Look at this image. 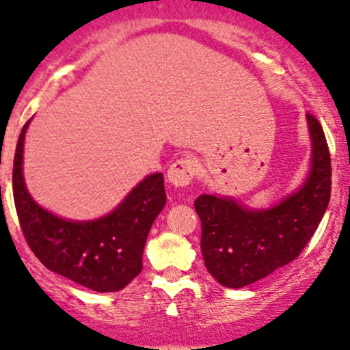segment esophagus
Here are the masks:
<instances>
[{"label": "esophagus", "instance_id": "esophagus-1", "mask_svg": "<svg viewBox=\"0 0 350 350\" xmlns=\"http://www.w3.org/2000/svg\"><path fill=\"white\" fill-rule=\"evenodd\" d=\"M195 174H197V162H195V159L190 155H183L169 167L167 179L171 185L178 186V188H186L193 181Z\"/></svg>", "mask_w": 350, "mask_h": 350}]
</instances>
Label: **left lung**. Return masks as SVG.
Wrapping results in <instances>:
<instances>
[{"label":"left lung","instance_id":"left-lung-1","mask_svg":"<svg viewBox=\"0 0 350 350\" xmlns=\"http://www.w3.org/2000/svg\"><path fill=\"white\" fill-rule=\"evenodd\" d=\"M306 117L312 169L297 193L269 211H249L214 195L195 200L205 267L223 286L241 288L266 278L297 259L318 230L332 193V159L319 120L312 113Z\"/></svg>","mask_w":350,"mask_h":350}]
</instances>
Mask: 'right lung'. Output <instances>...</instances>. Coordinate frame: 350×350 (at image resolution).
Returning <instances> with one entry per match:
<instances>
[{"label": "right lung", "instance_id": "obj_1", "mask_svg": "<svg viewBox=\"0 0 350 350\" xmlns=\"http://www.w3.org/2000/svg\"><path fill=\"white\" fill-rule=\"evenodd\" d=\"M13 159V200L22 233L34 256L53 273L94 292H119L143 267V249L153 221L165 205L164 176L143 179L126 200L98 221L72 223L39 207L29 195L22 172L24 138Z\"/></svg>", "mask_w": 350, "mask_h": 350}]
</instances>
